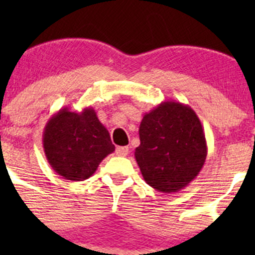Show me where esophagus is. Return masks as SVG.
<instances>
[{
    "label": "esophagus",
    "mask_w": 255,
    "mask_h": 255,
    "mask_svg": "<svg viewBox=\"0 0 255 255\" xmlns=\"http://www.w3.org/2000/svg\"><path fill=\"white\" fill-rule=\"evenodd\" d=\"M128 151H129V148H128V146H117V148H116V154H117L118 156H126L128 154Z\"/></svg>",
    "instance_id": "obj_1"
}]
</instances>
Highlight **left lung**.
I'll use <instances>...</instances> for the list:
<instances>
[{"mask_svg":"<svg viewBox=\"0 0 255 255\" xmlns=\"http://www.w3.org/2000/svg\"><path fill=\"white\" fill-rule=\"evenodd\" d=\"M134 158L146 184L164 194L185 189L201 171L207 143L190 106L164 101L143 116Z\"/></svg>","mask_w":255,"mask_h":255,"instance_id":"8db88e82","label":"left lung"}]
</instances>
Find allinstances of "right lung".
<instances>
[{"instance_id":"add662e5","label":"right lung","mask_w":255,"mask_h":255,"mask_svg":"<svg viewBox=\"0 0 255 255\" xmlns=\"http://www.w3.org/2000/svg\"><path fill=\"white\" fill-rule=\"evenodd\" d=\"M43 148L53 170L71 181L89 179L115 151L109 130L92 107L81 112L64 107L54 113L44 127Z\"/></svg>"}]
</instances>
